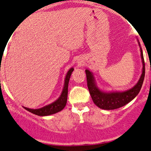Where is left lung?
I'll return each mask as SVG.
<instances>
[{
  "mask_svg": "<svg viewBox=\"0 0 151 151\" xmlns=\"http://www.w3.org/2000/svg\"><path fill=\"white\" fill-rule=\"evenodd\" d=\"M138 43L140 46L139 42H138ZM140 52L142 63V72L140 78H139L138 83L133 88L128 90V91H123V92L115 91V92L106 93L101 91L97 87L93 73L90 70H85L88 90H89L93 101L97 106H99L101 109H107V110L118 109V108L121 107V106L130 102L138 95L139 92L140 91L143 81H144L145 71L144 58H143V53L141 47Z\"/></svg>",
  "mask_w": 151,
  "mask_h": 151,
  "instance_id": "1",
  "label": "left lung"
}]
</instances>
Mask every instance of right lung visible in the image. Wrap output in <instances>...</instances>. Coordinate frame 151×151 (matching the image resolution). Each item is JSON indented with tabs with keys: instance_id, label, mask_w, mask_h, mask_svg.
I'll return each instance as SVG.
<instances>
[{
	"instance_id": "right-lung-1",
	"label": "right lung",
	"mask_w": 151,
	"mask_h": 151,
	"mask_svg": "<svg viewBox=\"0 0 151 151\" xmlns=\"http://www.w3.org/2000/svg\"><path fill=\"white\" fill-rule=\"evenodd\" d=\"M73 71H74V68H71L67 72L66 78H65L63 89L62 91L60 97L56 101H55L52 104L46 105L42 108H39V109H30V108L25 107V106H24V108L31 113L39 115V116H47V115H52V114L57 113V112L61 111L66 104L68 82H69L70 77H71V74Z\"/></svg>"
}]
</instances>
